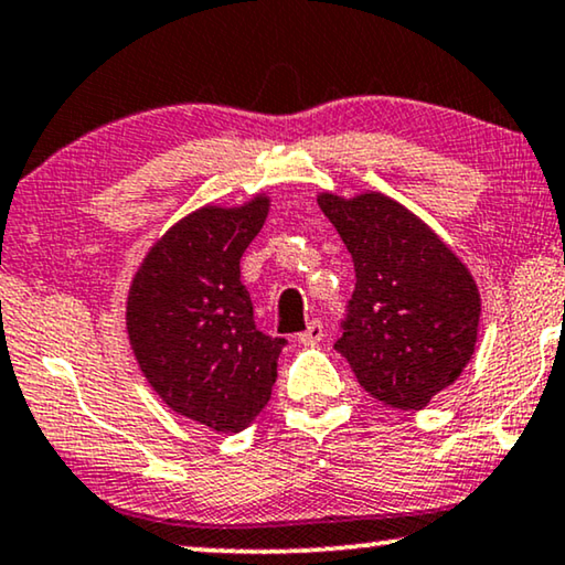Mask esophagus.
Wrapping results in <instances>:
<instances>
[{
  "mask_svg": "<svg viewBox=\"0 0 565 565\" xmlns=\"http://www.w3.org/2000/svg\"><path fill=\"white\" fill-rule=\"evenodd\" d=\"M323 337H326L323 323L321 321H310L308 329L298 337V341L302 343V347H316V343L323 341Z\"/></svg>",
  "mask_w": 565,
  "mask_h": 565,
  "instance_id": "obj_1",
  "label": "esophagus"
}]
</instances>
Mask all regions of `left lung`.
<instances>
[{
  "label": "left lung",
  "mask_w": 565,
  "mask_h": 565,
  "mask_svg": "<svg viewBox=\"0 0 565 565\" xmlns=\"http://www.w3.org/2000/svg\"><path fill=\"white\" fill-rule=\"evenodd\" d=\"M318 206L356 273L333 347L374 399L420 411L461 377L473 354L477 282L438 234L390 195L321 193Z\"/></svg>",
  "instance_id": "1"
}]
</instances>
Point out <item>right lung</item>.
I'll list each match as a JSON object with an SVG mask.
<instances>
[{
    "label": "right lung",
    "mask_w": 565,
    "mask_h": 565,
    "mask_svg": "<svg viewBox=\"0 0 565 565\" xmlns=\"http://www.w3.org/2000/svg\"><path fill=\"white\" fill-rule=\"evenodd\" d=\"M269 199L203 206L147 252L127 298L129 343L170 411L216 433H239L263 413L288 341L265 337L239 280V259Z\"/></svg>",
    "instance_id": "right-lung-1"
}]
</instances>
